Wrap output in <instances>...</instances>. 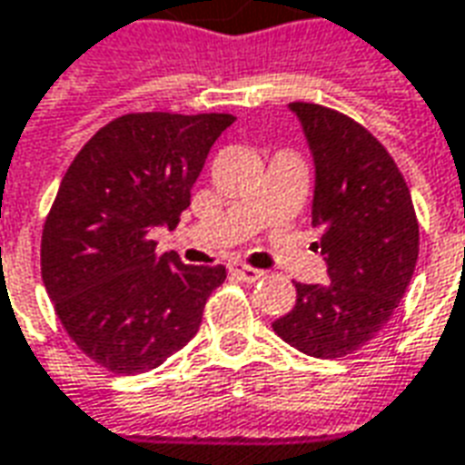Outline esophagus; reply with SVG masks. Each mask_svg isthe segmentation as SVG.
I'll return each instance as SVG.
<instances>
[{
	"label": "esophagus",
	"mask_w": 465,
	"mask_h": 465,
	"mask_svg": "<svg viewBox=\"0 0 465 465\" xmlns=\"http://www.w3.org/2000/svg\"><path fill=\"white\" fill-rule=\"evenodd\" d=\"M230 272H232L235 278L245 280V282H255V280L262 278V270L250 268L245 262H230Z\"/></svg>",
	"instance_id": "esophagus-1"
}]
</instances>
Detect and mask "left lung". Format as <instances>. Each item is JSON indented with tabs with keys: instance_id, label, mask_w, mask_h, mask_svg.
Wrapping results in <instances>:
<instances>
[{
	"instance_id": "left-lung-1",
	"label": "left lung",
	"mask_w": 465,
	"mask_h": 465,
	"mask_svg": "<svg viewBox=\"0 0 465 465\" xmlns=\"http://www.w3.org/2000/svg\"><path fill=\"white\" fill-rule=\"evenodd\" d=\"M315 157L311 225L328 260L325 285L295 282L272 322L285 343L343 358L373 341L406 295L418 262V217L396 160L368 127L315 102H291Z\"/></svg>"
}]
</instances>
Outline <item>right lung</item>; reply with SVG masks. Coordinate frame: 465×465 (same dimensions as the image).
<instances>
[{
    "instance_id": "1",
    "label": "right lung",
    "mask_w": 465,
    "mask_h": 465,
    "mask_svg": "<svg viewBox=\"0 0 465 465\" xmlns=\"http://www.w3.org/2000/svg\"><path fill=\"white\" fill-rule=\"evenodd\" d=\"M227 112H130L92 134L62 177L42 230V280L82 353L117 375L153 371L195 338L223 265L157 255L177 227Z\"/></svg>"
}]
</instances>
